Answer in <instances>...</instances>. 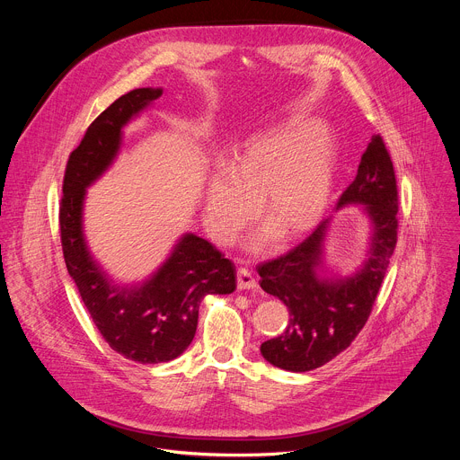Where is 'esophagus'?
I'll return each mask as SVG.
<instances>
[{
  "label": "esophagus",
  "mask_w": 460,
  "mask_h": 460,
  "mask_svg": "<svg viewBox=\"0 0 460 460\" xmlns=\"http://www.w3.org/2000/svg\"><path fill=\"white\" fill-rule=\"evenodd\" d=\"M236 282H238V289H254L256 288V279L245 268H238Z\"/></svg>",
  "instance_id": "34e87169"
}]
</instances>
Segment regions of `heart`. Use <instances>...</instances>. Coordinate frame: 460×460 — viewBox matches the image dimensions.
Returning <instances> with one entry per match:
<instances>
[{
  "instance_id": "b5f03b06",
  "label": "heart",
  "mask_w": 460,
  "mask_h": 460,
  "mask_svg": "<svg viewBox=\"0 0 460 460\" xmlns=\"http://www.w3.org/2000/svg\"><path fill=\"white\" fill-rule=\"evenodd\" d=\"M335 142L327 128L293 119L247 140L229 169L206 185L204 218L218 242H229L251 217V204L279 240L309 233L323 217L333 189Z\"/></svg>"
}]
</instances>
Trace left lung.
Listing matches in <instances>:
<instances>
[{"instance_id":"obj_1","label":"left lung","mask_w":460,"mask_h":460,"mask_svg":"<svg viewBox=\"0 0 460 460\" xmlns=\"http://www.w3.org/2000/svg\"><path fill=\"white\" fill-rule=\"evenodd\" d=\"M351 204H362L371 220L367 258L353 277L318 275L332 218L322 220L289 252L256 268L260 288L289 309L284 333L260 346L264 358L280 369L302 373L333 360L351 346L371 314L399 231L397 178L380 135L371 138L337 209Z\"/></svg>"}]
</instances>
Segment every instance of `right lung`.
Listing matches in <instances>:
<instances>
[{
	"mask_svg": "<svg viewBox=\"0 0 460 460\" xmlns=\"http://www.w3.org/2000/svg\"><path fill=\"white\" fill-rule=\"evenodd\" d=\"M162 89H135L111 103L71 153L63 176L59 234L65 266L105 342L138 364L169 362L192 342L206 295L236 289V270L208 240L187 233L164 266L142 286H114L93 260L82 226L85 189L112 164L121 127Z\"/></svg>",
	"mask_w": 460,
	"mask_h": 460,
	"instance_id": "right-lung-1",
	"label": "right lung"
}]
</instances>
